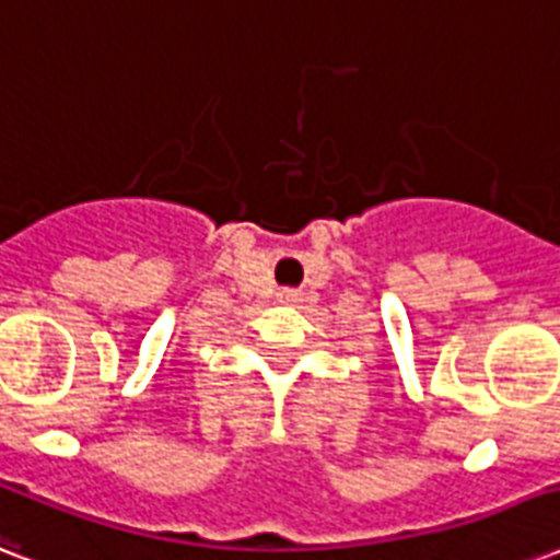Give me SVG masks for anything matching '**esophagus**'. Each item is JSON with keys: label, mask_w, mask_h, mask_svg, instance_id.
I'll list each match as a JSON object with an SVG mask.
<instances>
[{"label": "esophagus", "mask_w": 560, "mask_h": 560, "mask_svg": "<svg viewBox=\"0 0 560 560\" xmlns=\"http://www.w3.org/2000/svg\"><path fill=\"white\" fill-rule=\"evenodd\" d=\"M279 299H281V302H296L299 293H296V290H281Z\"/></svg>", "instance_id": "obj_1"}]
</instances>
